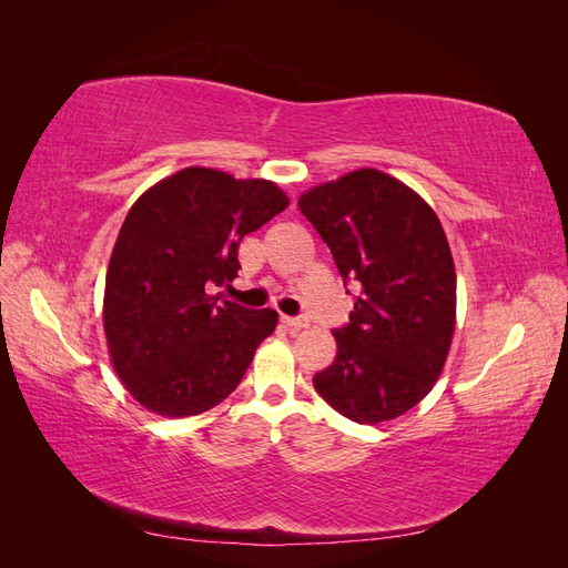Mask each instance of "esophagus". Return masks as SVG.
Segmentation results:
<instances>
[{"label": "esophagus", "instance_id": "esophagus-1", "mask_svg": "<svg viewBox=\"0 0 568 568\" xmlns=\"http://www.w3.org/2000/svg\"><path fill=\"white\" fill-rule=\"evenodd\" d=\"M282 322H284L286 329H291V332H301V329H305V326H307V322L301 320V317H286V315H284Z\"/></svg>", "mask_w": 568, "mask_h": 568}]
</instances>
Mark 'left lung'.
<instances>
[{"instance_id": "obj_1", "label": "left lung", "mask_w": 568, "mask_h": 568, "mask_svg": "<svg viewBox=\"0 0 568 568\" xmlns=\"http://www.w3.org/2000/svg\"><path fill=\"white\" fill-rule=\"evenodd\" d=\"M301 213L359 284L334 363L313 376L322 398L357 424L405 415L436 386L457 322L448 236L415 189L359 168L307 189Z\"/></svg>"}]
</instances>
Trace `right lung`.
<instances>
[{"instance_id":"add662e5","label":"right lung","mask_w":568,"mask_h":568,"mask_svg":"<svg viewBox=\"0 0 568 568\" xmlns=\"http://www.w3.org/2000/svg\"><path fill=\"white\" fill-rule=\"evenodd\" d=\"M288 196L270 180L192 165L132 203L104 288V334L125 390L161 417L209 412L244 379L277 313L217 301L236 277L239 244L280 215Z\"/></svg>"}]
</instances>
